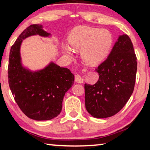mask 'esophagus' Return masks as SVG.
Instances as JSON below:
<instances>
[{"label":"esophagus","mask_w":150,"mask_h":150,"mask_svg":"<svg viewBox=\"0 0 150 150\" xmlns=\"http://www.w3.org/2000/svg\"><path fill=\"white\" fill-rule=\"evenodd\" d=\"M75 80L78 83H83V77L79 74H76L75 75Z\"/></svg>","instance_id":"34e87169"}]
</instances>
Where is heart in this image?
<instances>
[{
    "mask_svg": "<svg viewBox=\"0 0 150 150\" xmlns=\"http://www.w3.org/2000/svg\"><path fill=\"white\" fill-rule=\"evenodd\" d=\"M67 40L69 46H63L67 55L71 57L73 51H81L82 60L91 65L103 60L113 43L112 35L108 30L89 26L75 28L70 33Z\"/></svg>",
    "mask_w": 150,
    "mask_h": 150,
    "instance_id": "b5f03b06",
    "label": "heart"
}]
</instances>
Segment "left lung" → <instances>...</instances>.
I'll list each match as a JSON object with an SVG mask.
<instances>
[{
	"mask_svg": "<svg viewBox=\"0 0 150 150\" xmlns=\"http://www.w3.org/2000/svg\"><path fill=\"white\" fill-rule=\"evenodd\" d=\"M96 70L97 82L85 84V108L94 117H111L126 104L135 86L137 58L127 35L118 37L108 57Z\"/></svg>",
	"mask_w": 150,
	"mask_h": 150,
	"instance_id": "8db88e82",
	"label": "left lung"
}]
</instances>
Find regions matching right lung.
<instances>
[{"instance_id":"right-lung-1","label":"right lung","mask_w":150,"mask_h":150,"mask_svg":"<svg viewBox=\"0 0 150 150\" xmlns=\"http://www.w3.org/2000/svg\"><path fill=\"white\" fill-rule=\"evenodd\" d=\"M51 36L41 25H31L22 32L11 47L8 67V84L21 111L32 120H50L59 115L65 93L74 83L67 68L51 62L42 69L32 71L24 67L20 49L24 39L33 35Z\"/></svg>"}]
</instances>
